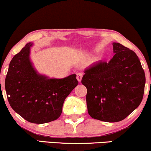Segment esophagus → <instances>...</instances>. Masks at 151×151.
<instances>
[{
    "label": "esophagus",
    "mask_w": 151,
    "mask_h": 151,
    "mask_svg": "<svg viewBox=\"0 0 151 151\" xmlns=\"http://www.w3.org/2000/svg\"><path fill=\"white\" fill-rule=\"evenodd\" d=\"M82 77H83V74L82 73H81V72H79V73L77 74V79L79 82H80L81 79H82Z\"/></svg>",
    "instance_id": "34e87169"
}]
</instances>
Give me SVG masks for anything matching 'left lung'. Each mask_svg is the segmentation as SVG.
Listing matches in <instances>:
<instances>
[{
	"mask_svg": "<svg viewBox=\"0 0 151 151\" xmlns=\"http://www.w3.org/2000/svg\"><path fill=\"white\" fill-rule=\"evenodd\" d=\"M114 55L109 62L100 60L84 70L81 84L87 89L90 116L105 122H118L132 113L144 93L145 72L136 54L114 42Z\"/></svg>",
	"mask_w": 151,
	"mask_h": 151,
	"instance_id": "obj_1",
	"label": "left lung"
}]
</instances>
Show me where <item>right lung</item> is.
<instances>
[{
	"instance_id": "1",
	"label": "right lung",
	"mask_w": 151,
	"mask_h": 151,
	"mask_svg": "<svg viewBox=\"0 0 151 151\" xmlns=\"http://www.w3.org/2000/svg\"><path fill=\"white\" fill-rule=\"evenodd\" d=\"M32 45L26 44L12 59L5 88L12 109L26 121L41 124L60 116L64 101L77 86L78 81L76 74L50 79L37 73L30 59Z\"/></svg>"
}]
</instances>
